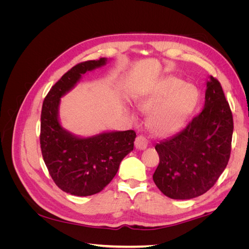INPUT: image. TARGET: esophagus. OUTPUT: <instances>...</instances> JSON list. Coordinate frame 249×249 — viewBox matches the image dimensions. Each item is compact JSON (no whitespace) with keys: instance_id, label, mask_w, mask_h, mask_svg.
Masks as SVG:
<instances>
[{"instance_id":"1","label":"esophagus","mask_w":249,"mask_h":249,"mask_svg":"<svg viewBox=\"0 0 249 249\" xmlns=\"http://www.w3.org/2000/svg\"><path fill=\"white\" fill-rule=\"evenodd\" d=\"M135 146L137 149H145L147 146V139L143 135H138L136 140H135Z\"/></svg>"}]
</instances>
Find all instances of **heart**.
Wrapping results in <instances>:
<instances>
[{
	"label": "heart",
	"instance_id": "1",
	"mask_svg": "<svg viewBox=\"0 0 249 249\" xmlns=\"http://www.w3.org/2000/svg\"><path fill=\"white\" fill-rule=\"evenodd\" d=\"M197 101V91L184 81L168 76L160 81L137 103L138 110L149 114L147 125L157 136L168 137L185 124Z\"/></svg>",
	"mask_w": 249,
	"mask_h": 249
}]
</instances>
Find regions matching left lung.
Returning a JSON list of instances; mask_svg holds the SVG:
<instances>
[{
  "mask_svg": "<svg viewBox=\"0 0 249 249\" xmlns=\"http://www.w3.org/2000/svg\"><path fill=\"white\" fill-rule=\"evenodd\" d=\"M205 99V108L182 132L155 146L160 162L154 182L173 199H190L206 193L230 160L232 114L221 84L212 76Z\"/></svg>",
  "mask_w": 249,
  "mask_h": 249,
  "instance_id": "8db88e82",
  "label": "left lung"
}]
</instances>
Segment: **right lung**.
Returning a JSON list of instances; mask_svg holds the SVG:
<instances>
[{
  "instance_id": "1",
  "label": "right lung",
  "mask_w": 249,
  "mask_h": 249,
  "mask_svg": "<svg viewBox=\"0 0 249 249\" xmlns=\"http://www.w3.org/2000/svg\"><path fill=\"white\" fill-rule=\"evenodd\" d=\"M106 59L89 60L65 72L44 97L41 110L40 147L50 176L62 191L77 196L101 192L115 177L119 164L134 148L136 133H102L79 138L66 132L58 120L60 97L83 73L105 65Z\"/></svg>"
}]
</instances>
